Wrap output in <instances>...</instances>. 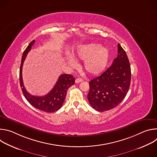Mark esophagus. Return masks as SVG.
<instances>
[{
	"label": "esophagus",
	"instance_id": "1",
	"mask_svg": "<svg viewBox=\"0 0 157 157\" xmlns=\"http://www.w3.org/2000/svg\"><path fill=\"white\" fill-rule=\"evenodd\" d=\"M83 81V79L82 78H77L76 80H75V82L76 83H79V82H81Z\"/></svg>",
	"mask_w": 157,
	"mask_h": 157
}]
</instances>
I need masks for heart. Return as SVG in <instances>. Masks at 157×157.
<instances>
[{"mask_svg":"<svg viewBox=\"0 0 157 157\" xmlns=\"http://www.w3.org/2000/svg\"><path fill=\"white\" fill-rule=\"evenodd\" d=\"M73 56L76 59L84 60L83 68L88 74L96 75L106 68L109 59V51L99 44L90 43L79 47ZM68 61L70 66H76V61L72 58L69 57Z\"/></svg>","mask_w":157,"mask_h":157,"instance_id":"1","label":"heart"}]
</instances>
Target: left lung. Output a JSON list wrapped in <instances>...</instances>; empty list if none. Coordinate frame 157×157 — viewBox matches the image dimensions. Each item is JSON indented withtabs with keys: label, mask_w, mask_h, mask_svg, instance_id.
<instances>
[{
	"label": "left lung",
	"mask_w": 157,
	"mask_h": 157,
	"mask_svg": "<svg viewBox=\"0 0 157 157\" xmlns=\"http://www.w3.org/2000/svg\"><path fill=\"white\" fill-rule=\"evenodd\" d=\"M118 55L101 75L89 82V104L99 112L114 109L125 98L128 91L131 70L127 55L119 43Z\"/></svg>",
	"instance_id": "obj_1"
}]
</instances>
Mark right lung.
<instances>
[{"label":"right lung","mask_w":157,"mask_h":157,"mask_svg":"<svg viewBox=\"0 0 157 157\" xmlns=\"http://www.w3.org/2000/svg\"><path fill=\"white\" fill-rule=\"evenodd\" d=\"M35 40L31 41L24 52L21 57L20 69V84L21 91L27 101L32 106L45 113H53L61 107L64 101L67 91L75 84V78L71 75H61L54 87L47 95L44 96H35L29 94L24 87L23 79H22V66L28 53L31 50L32 46H33Z\"/></svg>","instance_id":"obj_1"}]
</instances>
